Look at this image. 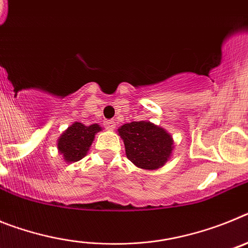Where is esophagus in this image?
<instances>
[{
	"label": "esophagus",
	"mask_w": 248,
	"mask_h": 248,
	"mask_svg": "<svg viewBox=\"0 0 248 248\" xmlns=\"http://www.w3.org/2000/svg\"><path fill=\"white\" fill-rule=\"evenodd\" d=\"M104 126L107 130H113V129L115 128V122H114V120H105Z\"/></svg>",
	"instance_id": "obj_1"
}]
</instances>
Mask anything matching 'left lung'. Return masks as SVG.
I'll use <instances>...</instances> for the list:
<instances>
[{
    "instance_id": "1",
    "label": "left lung",
    "mask_w": 248,
    "mask_h": 248,
    "mask_svg": "<svg viewBox=\"0 0 248 248\" xmlns=\"http://www.w3.org/2000/svg\"><path fill=\"white\" fill-rule=\"evenodd\" d=\"M118 131L124 140L126 157L138 168L154 170L163 166L171 155V135L150 122L128 123Z\"/></svg>"
}]
</instances>
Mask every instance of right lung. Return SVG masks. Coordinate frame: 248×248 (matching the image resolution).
I'll use <instances>...</instances> for the list:
<instances>
[{
	"label": "right lung",
	"instance_id": "obj_1",
	"mask_svg": "<svg viewBox=\"0 0 248 248\" xmlns=\"http://www.w3.org/2000/svg\"><path fill=\"white\" fill-rule=\"evenodd\" d=\"M102 130L98 124L84 125L76 122L61 135L58 139V150L67 163H74L87 155L89 146L94 140V135Z\"/></svg>",
	"mask_w": 248,
	"mask_h": 248
}]
</instances>
